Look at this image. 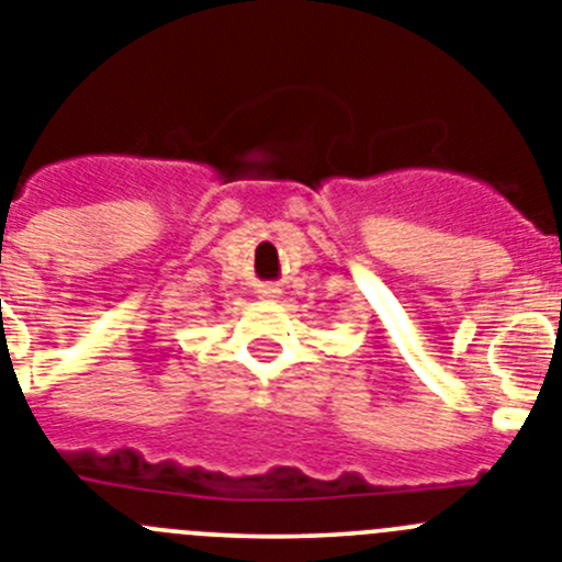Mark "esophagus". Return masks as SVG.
<instances>
[{"mask_svg":"<svg viewBox=\"0 0 562 562\" xmlns=\"http://www.w3.org/2000/svg\"><path fill=\"white\" fill-rule=\"evenodd\" d=\"M257 296L260 300H280L282 288L274 285V282H262V285H257Z\"/></svg>","mask_w":562,"mask_h":562,"instance_id":"1","label":"esophagus"}]
</instances>
